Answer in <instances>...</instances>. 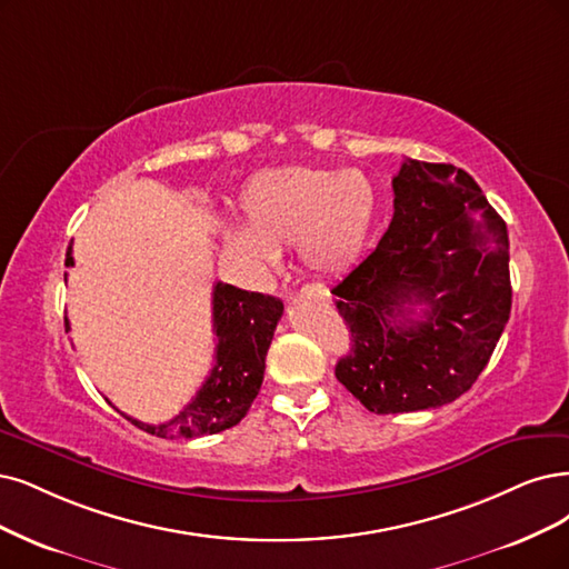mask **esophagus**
I'll return each instance as SVG.
<instances>
[{"instance_id": "esophagus-1", "label": "esophagus", "mask_w": 569, "mask_h": 569, "mask_svg": "<svg viewBox=\"0 0 569 569\" xmlns=\"http://www.w3.org/2000/svg\"><path fill=\"white\" fill-rule=\"evenodd\" d=\"M302 296H313V298H319V300H323V302L330 300L326 286H321V283H309V286H305V288H302Z\"/></svg>"}]
</instances>
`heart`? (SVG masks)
I'll use <instances>...</instances> for the list:
<instances>
[{
	"label": "heart",
	"mask_w": 569,
	"mask_h": 569,
	"mask_svg": "<svg viewBox=\"0 0 569 569\" xmlns=\"http://www.w3.org/2000/svg\"><path fill=\"white\" fill-rule=\"evenodd\" d=\"M243 224L224 229V248L250 269H271L279 248L296 246L319 273L347 269L370 237L377 210L361 171L288 166L252 178L241 192Z\"/></svg>",
	"instance_id": "obj_1"
}]
</instances>
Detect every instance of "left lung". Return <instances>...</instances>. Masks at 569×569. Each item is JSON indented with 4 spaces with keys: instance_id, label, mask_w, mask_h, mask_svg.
<instances>
[{
    "instance_id": "8db88e82",
    "label": "left lung",
    "mask_w": 569,
    "mask_h": 569,
    "mask_svg": "<svg viewBox=\"0 0 569 569\" xmlns=\"http://www.w3.org/2000/svg\"><path fill=\"white\" fill-rule=\"evenodd\" d=\"M391 187L385 237L332 288L351 332L335 377L377 415L467 393L511 313L507 222L476 180L452 163L406 159ZM410 306L423 317L410 320Z\"/></svg>"
}]
</instances>
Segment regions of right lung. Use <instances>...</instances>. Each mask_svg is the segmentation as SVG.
Returning a JSON list of instances; mask_svg holds the SVG:
<instances>
[{
	"label": "right lung",
	"instance_id": "1",
	"mask_svg": "<svg viewBox=\"0 0 569 569\" xmlns=\"http://www.w3.org/2000/svg\"><path fill=\"white\" fill-rule=\"evenodd\" d=\"M66 264H74L72 246H68ZM281 313L283 302L277 298L248 292L229 283H216V363L203 387L166 425H144L129 415L123 417L138 429L161 438H199L237 427L262 387L267 349ZM66 330H70L68 319Z\"/></svg>",
	"mask_w": 569,
	"mask_h": 569
}]
</instances>
